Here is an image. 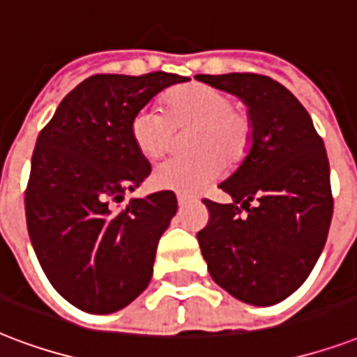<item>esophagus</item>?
I'll list each match as a JSON object with an SVG mask.
<instances>
[{
  "label": "esophagus",
  "instance_id": "1",
  "mask_svg": "<svg viewBox=\"0 0 357 357\" xmlns=\"http://www.w3.org/2000/svg\"><path fill=\"white\" fill-rule=\"evenodd\" d=\"M192 200H197V198L189 197V195H178V204H179V206H185V204L192 202Z\"/></svg>",
  "mask_w": 357,
  "mask_h": 357
}]
</instances>
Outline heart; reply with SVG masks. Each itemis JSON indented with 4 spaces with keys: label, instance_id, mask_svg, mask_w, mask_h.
<instances>
[{
    "label": "heart",
    "instance_id": "b5f03b06",
    "mask_svg": "<svg viewBox=\"0 0 357 357\" xmlns=\"http://www.w3.org/2000/svg\"><path fill=\"white\" fill-rule=\"evenodd\" d=\"M165 112L142 108L130 121V138L138 153L157 159L172 148L176 132L190 130V157H174L157 165L153 183L159 189L195 192L211 183L227 167L238 165L252 142L251 119L234 108L230 95L208 84H185L165 97Z\"/></svg>",
    "mask_w": 357,
    "mask_h": 357
}]
</instances>
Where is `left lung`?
I'll use <instances>...</instances> for the list:
<instances>
[{"mask_svg":"<svg viewBox=\"0 0 357 357\" xmlns=\"http://www.w3.org/2000/svg\"><path fill=\"white\" fill-rule=\"evenodd\" d=\"M197 80L236 95L252 125L251 148L219 183L232 204L204 200L209 222L198 232L200 251L209 275L230 296L275 305L305 282L326 245L333 215L326 148L303 105L269 76Z\"/></svg>","mask_w":357,"mask_h":357,"instance_id":"1","label":"left lung"}]
</instances>
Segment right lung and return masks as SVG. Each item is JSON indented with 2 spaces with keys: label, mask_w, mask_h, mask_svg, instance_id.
<instances>
[{
  "label": "right lung",
  "mask_w": 357,
  "mask_h": 357,
  "mask_svg": "<svg viewBox=\"0 0 357 357\" xmlns=\"http://www.w3.org/2000/svg\"><path fill=\"white\" fill-rule=\"evenodd\" d=\"M187 80L162 70L89 76L40 130L26 190L27 232L52 287L82 311H119L151 281L178 198L160 190L121 204L151 172L132 144L130 121L160 91Z\"/></svg>",
  "instance_id": "1"
}]
</instances>
